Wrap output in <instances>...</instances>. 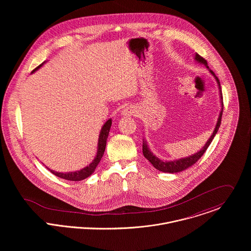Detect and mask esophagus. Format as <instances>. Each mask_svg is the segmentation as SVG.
<instances>
[{
	"label": "esophagus",
	"mask_w": 251,
	"mask_h": 251,
	"mask_svg": "<svg viewBox=\"0 0 251 251\" xmlns=\"http://www.w3.org/2000/svg\"><path fill=\"white\" fill-rule=\"evenodd\" d=\"M136 113V108L132 105H128L126 107L124 108L121 112V115L124 117H131Z\"/></svg>",
	"instance_id": "1"
}]
</instances>
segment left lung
<instances>
[{
	"instance_id": "obj_1",
	"label": "left lung",
	"mask_w": 251,
	"mask_h": 251,
	"mask_svg": "<svg viewBox=\"0 0 251 251\" xmlns=\"http://www.w3.org/2000/svg\"><path fill=\"white\" fill-rule=\"evenodd\" d=\"M194 61L196 63H198V64H201V65L205 66L206 69L209 70V72L215 77L216 83H217V86H218V91H219V100H220V107H221L220 108V112H219V115H218V118H217V121H216V124H215V129H214L211 137L208 139V141L203 146V148H201V150H199L197 152H195V153H193L191 155H188V156H185V157H180V158L174 159V160H162V159L158 158L156 155L153 154V152L150 150L147 141L143 139V146H142V148H143L144 156L152 164V166L155 169H157L160 172L171 173V174L179 173V172H181V171L189 168L194 163H196L197 160L204 154V152L206 151V150L208 149L210 144L212 143V141L215 138V134L217 133L218 128L220 126L221 117H222V112H223V100H222V93H221V88H220L219 80L215 76L214 72L210 70V68L208 67L207 61L204 58H202L198 54H195Z\"/></svg>"
}]
</instances>
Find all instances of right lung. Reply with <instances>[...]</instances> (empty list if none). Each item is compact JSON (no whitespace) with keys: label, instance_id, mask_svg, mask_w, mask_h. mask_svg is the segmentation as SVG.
Returning a JSON list of instances; mask_svg holds the SVG:
<instances>
[{"label":"right lung","instance_id":"right-lung-1","mask_svg":"<svg viewBox=\"0 0 251 251\" xmlns=\"http://www.w3.org/2000/svg\"><path fill=\"white\" fill-rule=\"evenodd\" d=\"M46 62L42 63L40 66H38L36 70H34L32 73L38 71ZM111 125H112V119H108L107 121L104 123V125L102 126L100 132V136H99V141H98V149H97V154L95 156V158L93 159V161L87 165L86 167L77 170V171H72V172H57L54 171L48 167H46L52 174H54L55 176L61 178V179H68V180H73V181H77V180H82L85 179L88 177H90L95 170L97 169L98 164L100 163V161L101 160L104 151H105V147H106V142H107L108 135H109V131L111 128Z\"/></svg>","mask_w":251,"mask_h":251}]
</instances>
